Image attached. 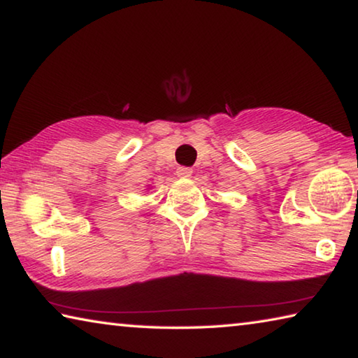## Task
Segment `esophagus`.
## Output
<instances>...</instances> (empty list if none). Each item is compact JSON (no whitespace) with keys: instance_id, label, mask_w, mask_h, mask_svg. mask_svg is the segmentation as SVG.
I'll return each mask as SVG.
<instances>
[{"instance_id":"1","label":"esophagus","mask_w":358,"mask_h":358,"mask_svg":"<svg viewBox=\"0 0 358 358\" xmlns=\"http://www.w3.org/2000/svg\"><path fill=\"white\" fill-rule=\"evenodd\" d=\"M177 175L180 178H189L192 175V169L189 167H178L177 169Z\"/></svg>"}]
</instances>
